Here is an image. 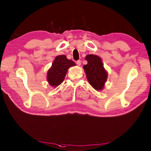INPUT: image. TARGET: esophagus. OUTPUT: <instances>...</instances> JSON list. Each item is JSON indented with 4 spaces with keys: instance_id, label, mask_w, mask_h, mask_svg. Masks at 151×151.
<instances>
[{
    "instance_id": "obj_1",
    "label": "esophagus",
    "mask_w": 151,
    "mask_h": 151,
    "mask_svg": "<svg viewBox=\"0 0 151 151\" xmlns=\"http://www.w3.org/2000/svg\"><path fill=\"white\" fill-rule=\"evenodd\" d=\"M76 64H77L78 66H80L81 65V60H78L77 62H76Z\"/></svg>"
}]
</instances>
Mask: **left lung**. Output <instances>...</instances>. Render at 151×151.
<instances>
[{"mask_svg":"<svg viewBox=\"0 0 151 151\" xmlns=\"http://www.w3.org/2000/svg\"><path fill=\"white\" fill-rule=\"evenodd\" d=\"M85 60L88 63L83 66V68L89 84L95 90H102L107 81L108 72L104 69L101 58L94 54H88Z\"/></svg>","mask_w":151,"mask_h":151,"instance_id":"left-lung-1","label":"left lung"}]
</instances>
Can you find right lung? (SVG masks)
I'll list each match as a JSON object with an SVG mask.
<instances>
[{"label": "right lung", "mask_w": 151, "mask_h": 151, "mask_svg": "<svg viewBox=\"0 0 151 151\" xmlns=\"http://www.w3.org/2000/svg\"><path fill=\"white\" fill-rule=\"evenodd\" d=\"M75 65V63L67 59L65 55L56 56L47 71V80L49 84L56 88L62 84L69 67Z\"/></svg>", "instance_id": "right-lung-1"}]
</instances>
